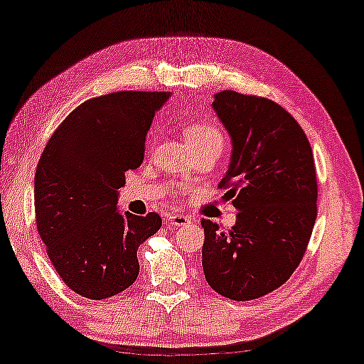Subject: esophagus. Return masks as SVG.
Listing matches in <instances>:
<instances>
[{"instance_id":"esophagus-1","label":"esophagus","mask_w":364,"mask_h":364,"mask_svg":"<svg viewBox=\"0 0 364 364\" xmlns=\"http://www.w3.org/2000/svg\"><path fill=\"white\" fill-rule=\"evenodd\" d=\"M190 222H191V217L183 215V213H173V215L168 217V224L173 227L186 225V224H190Z\"/></svg>"}]
</instances>
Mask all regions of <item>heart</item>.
Segmentation results:
<instances>
[{
    "mask_svg": "<svg viewBox=\"0 0 364 364\" xmlns=\"http://www.w3.org/2000/svg\"><path fill=\"white\" fill-rule=\"evenodd\" d=\"M186 140L188 142H213L222 147V144H224V134H222V130L215 124L205 122V124L191 125L186 130Z\"/></svg>",
    "mask_w": 364,
    "mask_h": 364,
    "instance_id": "b5f03b06",
    "label": "heart"
}]
</instances>
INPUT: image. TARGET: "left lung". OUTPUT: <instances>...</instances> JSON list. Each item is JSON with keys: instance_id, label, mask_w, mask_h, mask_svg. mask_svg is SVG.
<instances>
[{"instance_id": "1", "label": "left lung", "mask_w": 364, "mask_h": 364, "mask_svg": "<svg viewBox=\"0 0 364 364\" xmlns=\"http://www.w3.org/2000/svg\"><path fill=\"white\" fill-rule=\"evenodd\" d=\"M212 107L232 142L220 188L239 213L227 232L201 220V264L222 296L254 300L282 287L307 249L317 218L312 147L295 118L271 100L225 90Z\"/></svg>"}]
</instances>
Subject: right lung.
Here are the masks:
<instances>
[{"label": "right lung", "instance_id": "right-lung-1", "mask_svg": "<svg viewBox=\"0 0 364 364\" xmlns=\"http://www.w3.org/2000/svg\"><path fill=\"white\" fill-rule=\"evenodd\" d=\"M168 91H118L91 98L52 134L35 171L37 230L52 266L77 295L103 300L139 277L137 249L161 229V217L122 213L125 171L144 146Z\"/></svg>", "mask_w": 364, "mask_h": 364}]
</instances>
